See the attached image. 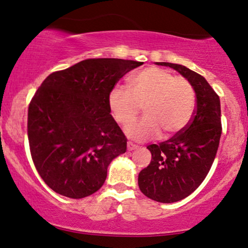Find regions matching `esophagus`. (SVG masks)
<instances>
[{
	"mask_svg": "<svg viewBox=\"0 0 248 248\" xmlns=\"http://www.w3.org/2000/svg\"><path fill=\"white\" fill-rule=\"evenodd\" d=\"M138 148H139V146H136V144H134L133 142H128V143H127V149L129 150V152H130V150L138 149Z\"/></svg>",
	"mask_w": 248,
	"mask_h": 248,
	"instance_id": "esophagus-1",
	"label": "esophagus"
}]
</instances>
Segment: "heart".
Returning <instances> with one entry per match:
<instances>
[{
  "label": "heart",
  "instance_id": "obj_1",
  "mask_svg": "<svg viewBox=\"0 0 248 248\" xmlns=\"http://www.w3.org/2000/svg\"><path fill=\"white\" fill-rule=\"evenodd\" d=\"M128 86L115 87L108 105L119 124L134 122L143 107L144 118L126 129L129 138L149 140L162 132L170 136L181 132L191 121L196 107L195 88L187 79L176 77L161 67H147L128 79Z\"/></svg>",
  "mask_w": 248,
  "mask_h": 248
}]
</instances>
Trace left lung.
I'll return each instance as SVG.
<instances>
[{
	"mask_svg": "<svg viewBox=\"0 0 248 248\" xmlns=\"http://www.w3.org/2000/svg\"><path fill=\"white\" fill-rule=\"evenodd\" d=\"M158 64L186 77L196 92L190 124L169 140L149 144L152 162L139 173V187L144 196L160 203H173L191 195L211 169L221 135L220 100L205 78L195 71L171 62Z\"/></svg>",
	"mask_w": 248,
	"mask_h": 248,
	"instance_id": "8db88e82",
	"label": "left lung"
}]
</instances>
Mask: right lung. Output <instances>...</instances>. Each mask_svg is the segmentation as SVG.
<instances>
[{
    "mask_svg": "<svg viewBox=\"0 0 248 248\" xmlns=\"http://www.w3.org/2000/svg\"><path fill=\"white\" fill-rule=\"evenodd\" d=\"M142 62L85 59L45 78L28 109V139L37 171L50 189L69 198L98 191L127 139L109 114L116 82Z\"/></svg>",
    "mask_w": 248,
    "mask_h": 248,
    "instance_id": "add662e5",
    "label": "right lung"
}]
</instances>
